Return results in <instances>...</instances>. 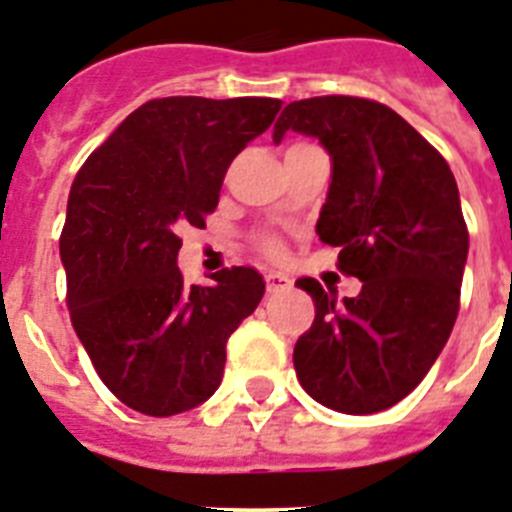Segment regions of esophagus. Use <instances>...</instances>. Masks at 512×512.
Returning a JSON list of instances; mask_svg holds the SVG:
<instances>
[{
    "instance_id": "obj_1",
    "label": "esophagus",
    "mask_w": 512,
    "mask_h": 512,
    "mask_svg": "<svg viewBox=\"0 0 512 512\" xmlns=\"http://www.w3.org/2000/svg\"><path fill=\"white\" fill-rule=\"evenodd\" d=\"M265 286H268V294H278V291H286L291 286L289 276H283V273H273L270 270L268 276H265Z\"/></svg>"
}]
</instances>
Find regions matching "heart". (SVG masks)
Wrapping results in <instances>:
<instances>
[{"mask_svg": "<svg viewBox=\"0 0 512 512\" xmlns=\"http://www.w3.org/2000/svg\"><path fill=\"white\" fill-rule=\"evenodd\" d=\"M257 244H260V249L268 252V255H278V252H281V244H278L273 236H260V242Z\"/></svg>", "mask_w": 512, "mask_h": 512, "instance_id": "heart-1", "label": "heart"}]
</instances>
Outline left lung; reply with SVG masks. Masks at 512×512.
<instances>
[{"label": "left lung", "mask_w": 512, "mask_h": 512, "mask_svg": "<svg viewBox=\"0 0 512 512\" xmlns=\"http://www.w3.org/2000/svg\"><path fill=\"white\" fill-rule=\"evenodd\" d=\"M289 130L315 137L333 171L317 236L341 247L338 268L362 291L338 302L315 278V322L294 346L296 377L341 414H377L424 380L458 317L468 231L445 158L377 101L317 96L289 103L273 143Z\"/></svg>", "instance_id": "8db88e82"}]
</instances>
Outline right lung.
<instances>
[{
  "mask_svg": "<svg viewBox=\"0 0 512 512\" xmlns=\"http://www.w3.org/2000/svg\"><path fill=\"white\" fill-rule=\"evenodd\" d=\"M278 98L171 96L143 103L83 163L59 255L72 328L103 385L148 416L216 393L226 341L265 294L252 268L184 283V226L203 229L226 169L276 119Z\"/></svg>",
  "mask_w": 512,
  "mask_h": 512,
  "instance_id": "obj_1",
  "label": "right lung"
}]
</instances>
